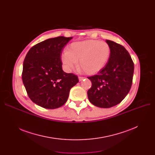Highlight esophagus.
<instances>
[{
	"mask_svg": "<svg viewBox=\"0 0 155 155\" xmlns=\"http://www.w3.org/2000/svg\"><path fill=\"white\" fill-rule=\"evenodd\" d=\"M84 79V77H78V80H79L80 82H81V81H82Z\"/></svg>",
	"mask_w": 155,
	"mask_h": 155,
	"instance_id": "obj_1",
	"label": "esophagus"
}]
</instances>
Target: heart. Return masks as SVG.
Listing matches in <instances>:
<instances>
[{
    "instance_id": "heart-1",
    "label": "heart",
    "mask_w": 155,
    "mask_h": 155,
    "mask_svg": "<svg viewBox=\"0 0 155 155\" xmlns=\"http://www.w3.org/2000/svg\"><path fill=\"white\" fill-rule=\"evenodd\" d=\"M110 56L108 43L99 40L88 39L72 43L61 56L65 70L70 71L79 66L85 74L92 75L100 71L107 63Z\"/></svg>"
}]
</instances>
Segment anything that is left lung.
<instances>
[{"label":"left lung","instance_id":"obj_1","mask_svg":"<svg viewBox=\"0 0 155 155\" xmlns=\"http://www.w3.org/2000/svg\"><path fill=\"white\" fill-rule=\"evenodd\" d=\"M110 48L109 60L98 74L88 78L92 87L87 92L93 105L101 108L115 106L123 101L131 89L134 73V63L125 48L106 40Z\"/></svg>","mask_w":155,"mask_h":155}]
</instances>
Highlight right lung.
<instances>
[{"label": "right lung", "instance_id": "add662e5", "mask_svg": "<svg viewBox=\"0 0 155 155\" xmlns=\"http://www.w3.org/2000/svg\"><path fill=\"white\" fill-rule=\"evenodd\" d=\"M59 36L32 46L23 63L22 79L30 99L45 109H54L66 103L78 77L62 69L61 55L72 39Z\"/></svg>", "mask_w": 155, "mask_h": 155}]
</instances>
